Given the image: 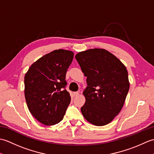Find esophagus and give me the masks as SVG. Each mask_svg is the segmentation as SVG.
I'll list each match as a JSON object with an SVG mask.
<instances>
[{"mask_svg": "<svg viewBox=\"0 0 154 154\" xmlns=\"http://www.w3.org/2000/svg\"><path fill=\"white\" fill-rule=\"evenodd\" d=\"M73 94L74 97H77V96L79 94V92H74V93H73Z\"/></svg>", "mask_w": 154, "mask_h": 154, "instance_id": "obj_1", "label": "esophagus"}]
</instances>
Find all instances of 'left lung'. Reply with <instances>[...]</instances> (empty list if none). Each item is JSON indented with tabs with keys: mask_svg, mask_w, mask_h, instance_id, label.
I'll list each match as a JSON object with an SVG mask.
<instances>
[{
	"mask_svg": "<svg viewBox=\"0 0 154 154\" xmlns=\"http://www.w3.org/2000/svg\"><path fill=\"white\" fill-rule=\"evenodd\" d=\"M87 87L85 103L81 110L85 119L95 126L110 123L124 105L130 83L126 67L104 49H91L75 55Z\"/></svg>",
	"mask_w": 154,
	"mask_h": 154,
	"instance_id": "8db88e82",
	"label": "left lung"
}]
</instances>
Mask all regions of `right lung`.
I'll use <instances>...</instances> for the list:
<instances>
[{
    "label": "right lung",
    "instance_id": "add662e5",
    "mask_svg": "<svg viewBox=\"0 0 154 154\" xmlns=\"http://www.w3.org/2000/svg\"><path fill=\"white\" fill-rule=\"evenodd\" d=\"M69 50H57L39 59L24 77V94L30 113L44 125L63 119L71 101L65 75L73 59Z\"/></svg>",
    "mask_w": 154,
    "mask_h": 154
}]
</instances>
